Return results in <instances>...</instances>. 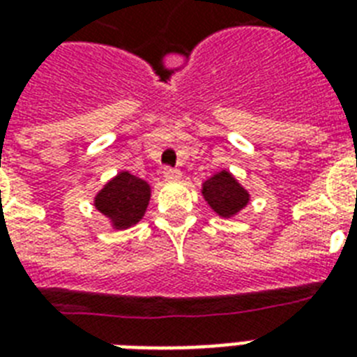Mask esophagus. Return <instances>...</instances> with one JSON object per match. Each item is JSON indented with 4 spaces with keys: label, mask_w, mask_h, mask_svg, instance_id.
I'll return each mask as SVG.
<instances>
[{
    "label": "esophagus",
    "mask_w": 357,
    "mask_h": 357,
    "mask_svg": "<svg viewBox=\"0 0 357 357\" xmlns=\"http://www.w3.org/2000/svg\"><path fill=\"white\" fill-rule=\"evenodd\" d=\"M162 178L167 179V181H178V179L181 178V172H179L178 168L167 167L162 170Z\"/></svg>",
    "instance_id": "obj_1"
}]
</instances>
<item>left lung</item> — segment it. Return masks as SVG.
Returning a JSON list of instances; mask_svg holds the SVG:
<instances>
[{
    "mask_svg": "<svg viewBox=\"0 0 357 357\" xmlns=\"http://www.w3.org/2000/svg\"><path fill=\"white\" fill-rule=\"evenodd\" d=\"M202 195L218 217L229 218L237 215L243 207L248 206V190L238 185L237 179L229 172L222 170L207 179L202 185Z\"/></svg>",
    "mask_w": 357,
    "mask_h": 357,
    "instance_id": "left-lung-1",
    "label": "left lung"
}]
</instances>
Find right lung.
I'll return each mask as SVG.
<instances>
[{"label":"right lung","instance_id":"add662e5","mask_svg":"<svg viewBox=\"0 0 357 357\" xmlns=\"http://www.w3.org/2000/svg\"><path fill=\"white\" fill-rule=\"evenodd\" d=\"M150 185L129 172H120L94 198V206L111 220L113 228H131L144 217Z\"/></svg>","mask_w":357,"mask_h":357}]
</instances>
